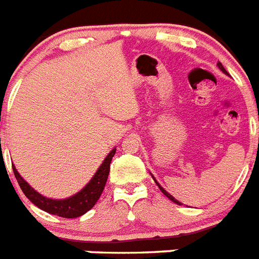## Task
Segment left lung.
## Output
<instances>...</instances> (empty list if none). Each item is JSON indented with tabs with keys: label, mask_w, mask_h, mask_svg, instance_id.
I'll list each match as a JSON object with an SVG mask.
<instances>
[{
	"label": "left lung",
	"mask_w": 259,
	"mask_h": 259,
	"mask_svg": "<svg viewBox=\"0 0 259 259\" xmlns=\"http://www.w3.org/2000/svg\"><path fill=\"white\" fill-rule=\"evenodd\" d=\"M217 66H218V68H220V69H221V71H222V72H223V73L228 74V73H227V71H226V69H225V67H223V66H222V63H221V62H218V63H217ZM151 176H152V174H151ZM152 178H153V181H155V183H156V185H157V186H158V188H160V190H161V192H162V193H164V195H165V196H166V197H167V199H170V200H171V201H173V202H176V204H178V205H182V204H181V202H179V201H178V200H177V199H174V197H173V196H171V195H170V193H169V192H166V191H165V190H164V188H162V187H161V186H160V183H158V182H157V181H156V179H155V177H153V176H152Z\"/></svg>",
	"instance_id": "left-lung-1"
}]
</instances>
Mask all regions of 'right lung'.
<instances>
[{
	"label": "right lung",
	"mask_w": 259,
	"mask_h": 259,
	"mask_svg": "<svg viewBox=\"0 0 259 259\" xmlns=\"http://www.w3.org/2000/svg\"><path fill=\"white\" fill-rule=\"evenodd\" d=\"M115 152L116 148H113L107 155V157L103 160L99 169L97 170V173L94 174V177L90 179L89 183L82 190L78 191L74 195H72V196L67 197V199L58 200L42 196L41 193L37 192L34 188H32L22 178V176L18 173V170H16V167L14 165L13 170L14 174H15L16 181H18L20 188H22L23 193L36 205L37 208L46 211V213L63 217V218H76V217H81L86 211L90 210L95 205V202L98 201V199L101 197L102 192L104 190V186L107 183V178H108L109 164L112 161V157L115 156Z\"/></svg>",
	"instance_id": "1"
}]
</instances>
